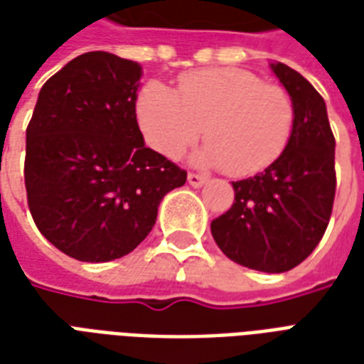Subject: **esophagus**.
Instances as JSON below:
<instances>
[{
	"mask_svg": "<svg viewBox=\"0 0 364 364\" xmlns=\"http://www.w3.org/2000/svg\"><path fill=\"white\" fill-rule=\"evenodd\" d=\"M188 182H190V186H193V188H201V186L207 182V178H205L203 174H196V172H190V174H188Z\"/></svg>",
	"mask_w": 364,
	"mask_h": 364,
	"instance_id": "34e87169",
	"label": "esophagus"
}]
</instances>
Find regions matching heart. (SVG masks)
<instances>
[{"label": "heart", "mask_w": 364, "mask_h": 364, "mask_svg": "<svg viewBox=\"0 0 364 364\" xmlns=\"http://www.w3.org/2000/svg\"><path fill=\"white\" fill-rule=\"evenodd\" d=\"M136 119L149 146L178 157L203 132L196 161L250 176L274 163L294 132V101L242 68H209L180 78L178 94L151 80L136 100Z\"/></svg>", "instance_id": "b5f03b06"}]
</instances>
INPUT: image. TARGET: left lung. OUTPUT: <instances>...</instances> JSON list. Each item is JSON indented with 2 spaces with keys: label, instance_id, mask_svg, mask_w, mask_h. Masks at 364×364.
<instances>
[{
  "label": "left lung",
  "instance_id": "left-lung-1",
  "mask_svg": "<svg viewBox=\"0 0 364 364\" xmlns=\"http://www.w3.org/2000/svg\"><path fill=\"white\" fill-rule=\"evenodd\" d=\"M270 68L294 101V132L272 165L232 182L234 203L213 220L211 234L234 263L286 272L324 236L336 196V140L326 103L313 84L284 63H270Z\"/></svg>",
  "mask_w": 364,
  "mask_h": 364
}]
</instances>
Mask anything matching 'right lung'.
Segmentation results:
<instances>
[{
  "instance_id": "1",
  "label": "right lung",
  "mask_w": 364,
  "mask_h": 364,
  "mask_svg": "<svg viewBox=\"0 0 364 364\" xmlns=\"http://www.w3.org/2000/svg\"><path fill=\"white\" fill-rule=\"evenodd\" d=\"M141 67L82 53L40 90L26 128L24 186L38 230L86 263L128 255L147 237L186 171L144 144L136 120Z\"/></svg>"
}]
</instances>
